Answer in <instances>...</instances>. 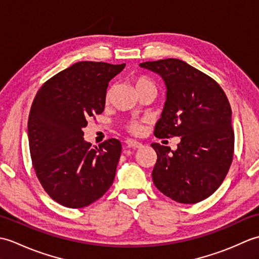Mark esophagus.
I'll return each mask as SVG.
<instances>
[{
    "label": "esophagus",
    "mask_w": 259,
    "mask_h": 259,
    "mask_svg": "<svg viewBox=\"0 0 259 259\" xmlns=\"http://www.w3.org/2000/svg\"><path fill=\"white\" fill-rule=\"evenodd\" d=\"M125 144H126V146L128 147H130V148H141L142 147V144L141 142H139V141H136V140H133V139H128V140H125Z\"/></svg>",
    "instance_id": "esophagus-1"
}]
</instances>
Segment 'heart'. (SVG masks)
<instances>
[{
	"instance_id": "heart-1",
	"label": "heart",
	"mask_w": 259,
	"mask_h": 259,
	"mask_svg": "<svg viewBox=\"0 0 259 259\" xmlns=\"http://www.w3.org/2000/svg\"><path fill=\"white\" fill-rule=\"evenodd\" d=\"M146 84H152V82L149 79L145 78V76H140V78H138L135 81V87L136 88H139V87L146 85ZM128 129H129L130 133H133L135 135H139V134H141V131H142V125L139 122H133V123H130L128 125Z\"/></svg>"
}]
</instances>
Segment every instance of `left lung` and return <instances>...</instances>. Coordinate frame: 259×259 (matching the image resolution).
I'll use <instances>...</instances> for the list:
<instances>
[{
  "mask_svg": "<svg viewBox=\"0 0 259 259\" xmlns=\"http://www.w3.org/2000/svg\"><path fill=\"white\" fill-rule=\"evenodd\" d=\"M139 65L160 75L167 89L155 136L180 137L176 150L151 145L157 152L153 184L180 203L206 199L222 185L233 161L235 137L228 99L216 81L181 60Z\"/></svg>",
  "mask_w": 259,
  "mask_h": 259,
  "instance_id": "8db88e82",
  "label": "left lung"
}]
</instances>
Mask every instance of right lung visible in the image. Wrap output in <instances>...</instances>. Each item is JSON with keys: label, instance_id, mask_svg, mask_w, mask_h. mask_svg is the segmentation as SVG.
Listing matches in <instances>:
<instances>
[{"label": "right lung", "instance_id": "right-lung-1", "mask_svg": "<svg viewBox=\"0 0 259 259\" xmlns=\"http://www.w3.org/2000/svg\"><path fill=\"white\" fill-rule=\"evenodd\" d=\"M124 67L76 62L48 80L33 100L27 122L33 167L49 196L65 207L89 206L113 183L120 141L91 147L83 128L102 113L109 82Z\"/></svg>", "mask_w": 259, "mask_h": 259}]
</instances>
